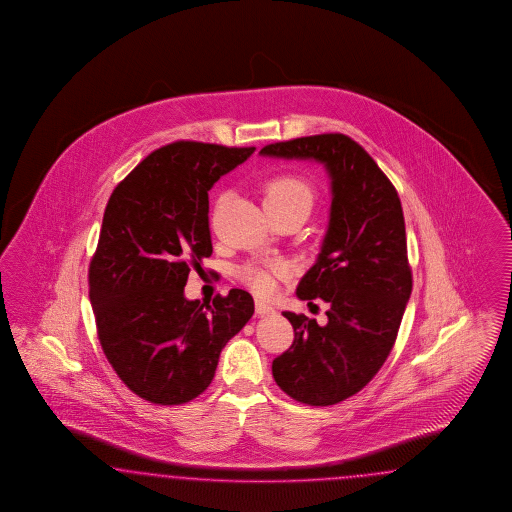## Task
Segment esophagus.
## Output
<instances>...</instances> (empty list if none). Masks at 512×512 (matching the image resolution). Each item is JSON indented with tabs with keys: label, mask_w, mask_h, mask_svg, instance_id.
<instances>
[{
	"label": "esophagus",
	"mask_w": 512,
	"mask_h": 512,
	"mask_svg": "<svg viewBox=\"0 0 512 512\" xmlns=\"http://www.w3.org/2000/svg\"><path fill=\"white\" fill-rule=\"evenodd\" d=\"M274 308L270 306V304H266V302H263V300H257L255 302V313L257 315H270V313H274Z\"/></svg>",
	"instance_id": "obj_1"
}]
</instances>
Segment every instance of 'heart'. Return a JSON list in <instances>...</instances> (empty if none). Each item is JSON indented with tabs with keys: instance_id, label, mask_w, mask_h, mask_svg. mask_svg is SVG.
I'll return each mask as SVG.
<instances>
[{
	"instance_id": "b5f03b06",
	"label": "heart",
	"mask_w": 512,
	"mask_h": 512,
	"mask_svg": "<svg viewBox=\"0 0 512 512\" xmlns=\"http://www.w3.org/2000/svg\"><path fill=\"white\" fill-rule=\"evenodd\" d=\"M264 208H302L308 214L315 204L317 193L315 187L308 178L300 174H278L270 178L263 189ZM285 274L283 264H268V266H257V264H246L240 272L238 278L242 279L249 289L257 295H270L276 287V278H281Z\"/></svg>"
}]
</instances>
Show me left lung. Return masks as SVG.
Segmentation results:
<instances>
[{"label": "left lung", "mask_w": 512, "mask_h": 512, "mask_svg": "<svg viewBox=\"0 0 512 512\" xmlns=\"http://www.w3.org/2000/svg\"><path fill=\"white\" fill-rule=\"evenodd\" d=\"M261 154L315 159L332 178V206L317 263L298 283L300 300L328 304L326 325L283 311L293 345L272 362L278 387L315 407L343 402L385 364L413 289L402 202L372 155L343 133L266 144Z\"/></svg>", "instance_id": "left-lung-1"}]
</instances>
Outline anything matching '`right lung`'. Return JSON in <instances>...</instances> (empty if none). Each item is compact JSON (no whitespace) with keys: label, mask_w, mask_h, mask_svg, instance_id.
I'll list each match as a JSON object with an SVG mask.
<instances>
[{"label":"right lung","mask_w":512,"mask_h":512,"mask_svg":"<svg viewBox=\"0 0 512 512\" xmlns=\"http://www.w3.org/2000/svg\"><path fill=\"white\" fill-rule=\"evenodd\" d=\"M195 140L161 146L114 187L88 281L103 353L146 402L180 405L214 379L227 341L253 315L242 289L212 304L184 296L212 255L208 191L253 154Z\"/></svg>","instance_id":"obj_1"}]
</instances>
